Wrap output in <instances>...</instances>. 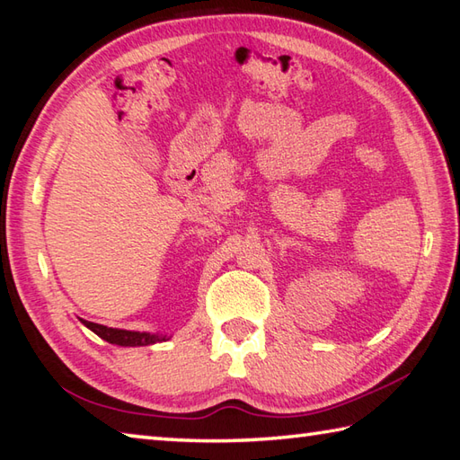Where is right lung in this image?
Instances as JSON below:
<instances>
[{
	"label": "right lung",
	"mask_w": 460,
	"mask_h": 460,
	"mask_svg": "<svg viewBox=\"0 0 460 460\" xmlns=\"http://www.w3.org/2000/svg\"><path fill=\"white\" fill-rule=\"evenodd\" d=\"M83 324L93 330L96 336L109 341V344H116V346H124V348H136V346H152L158 344V341H165L170 340L172 336L168 334H150V332H134V330H120V328H109L102 324H94V322L83 320Z\"/></svg>",
	"instance_id": "obj_1"
}]
</instances>
